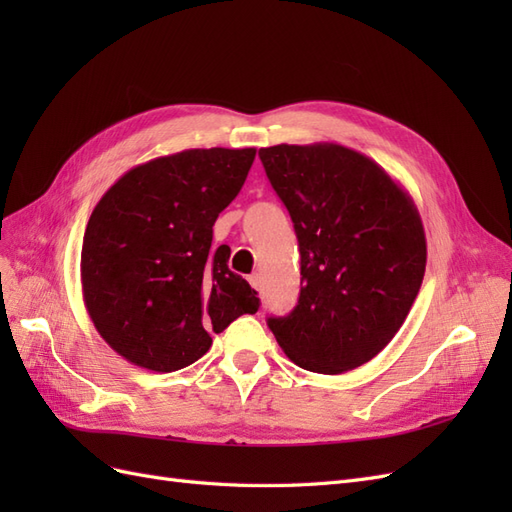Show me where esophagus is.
<instances>
[{"instance_id":"34e87169","label":"esophagus","mask_w":512,"mask_h":512,"mask_svg":"<svg viewBox=\"0 0 512 512\" xmlns=\"http://www.w3.org/2000/svg\"><path fill=\"white\" fill-rule=\"evenodd\" d=\"M247 282L252 284V288L260 290V288H262V275H260V273H252L250 277H247Z\"/></svg>"}]
</instances>
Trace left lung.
I'll return each mask as SVG.
<instances>
[{"mask_svg":"<svg viewBox=\"0 0 512 512\" xmlns=\"http://www.w3.org/2000/svg\"><path fill=\"white\" fill-rule=\"evenodd\" d=\"M301 252V294L269 318L288 359L344 374L384 350L423 284L427 241L410 194L363 153L335 143L258 151Z\"/></svg>","mask_w":512,"mask_h":512,"instance_id":"obj_1","label":"left lung"}]
</instances>
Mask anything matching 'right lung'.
Masks as SVG:
<instances>
[{
	"label": "right lung",
	"mask_w": 512,
	"mask_h": 512,
	"mask_svg": "<svg viewBox=\"0 0 512 512\" xmlns=\"http://www.w3.org/2000/svg\"><path fill=\"white\" fill-rule=\"evenodd\" d=\"M256 149H185L138 164L87 222L81 284L87 314L119 356L177 371L211 348V331L256 314L260 299L211 250L213 224L235 200Z\"/></svg>",
	"instance_id": "add662e5"
}]
</instances>
